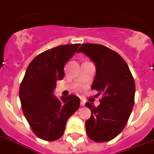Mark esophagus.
I'll return each mask as SVG.
<instances>
[{
  "instance_id": "1",
  "label": "esophagus",
  "mask_w": 154,
  "mask_h": 154,
  "mask_svg": "<svg viewBox=\"0 0 154 154\" xmlns=\"http://www.w3.org/2000/svg\"><path fill=\"white\" fill-rule=\"evenodd\" d=\"M80 104H81L82 106H84V105H85V101H84V100H81V103H80Z\"/></svg>"
}]
</instances>
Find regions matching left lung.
<instances>
[{
    "instance_id": "1",
    "label": "left lung",
    "mask_w": 154,
    "mask_h": 154,
    "mask_svg": "<svg viewBox=\"0 0 154 154\" xmlns=\"http://www.w3.org/2000/svg\"><path fill=\"white\" fill-rule=\"evenodd\" d=\"M84 53L94 62L97 72L92 89L102 94L100 105L87 102L91 110L85 122L87 135L95 142H106L115 138L125 128L134 102L136 85L127 62L119 54L98 44H84L77 51Z\"/></svg>"
}]
</instances>
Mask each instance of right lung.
<instances>
[{
  "label": "right lung",
  "mask_w": 154,
  "mask_h": 154,
  "mask_svg": "<svg viewBox=\"0 0 154 154\" xmlns=\"http://www.w3.org/2000/svg\"><path fill=\"white\" fill-rule=\"evenodd\" d=\"M80 44L65 45L37 55L26 68L19 88L22 109L39 138L54 141L64 133L66 121L77 110L80 100L75 95L54 96L57 80L64 77V66Z\"/></svg>",
  "instance_id": "right-lung-1"
}]
</instances>
